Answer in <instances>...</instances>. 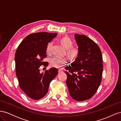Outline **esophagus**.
I'll list each match as a JSON object with an SVG mask.
<instances>
[{
  "label": "esophagus",
  "mask_w": 121,
  "mask_h": 121,
  "mask_svg": "<svg viewBox=\"0 0 121 121\" xmlns=\"http://www.w3.org/2000/svg\"><path fill=\"white\" fill-rule=\"evenodd\" d=\"M62 72H63V71L61 70V69H58V73L60 74V73H61Z\"/></svg>",
  "instance_id": "34e87169"
}]
</instances>
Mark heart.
Instances as JSON below:
<instances>
[{"label": "heart", "instance_id": "b5f03b06", "mask_svg": "<svg viewBox=\"0 0 121 121\" xmlns=\"http://www.w3.org/2000/svg\"><path fill=\"white\" fill-rule=\"evenodd\" d=\"M60 42L63 46L66 48V52L68 56L72 59L77 57L79 54V49L78 47L73 46V41L68 37H64L60 40ZM52 42H49L46 46V52L47 54L52 52ZM50 64L51 66L56 68H61L68 64V60L67 58L54 56L50 58Z\"/></svg>", "mask_w": 121, "mask_h": 121}]
</instances>
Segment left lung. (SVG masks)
Returning <instances> with one entry per match:
<instances>
[{
    "instance_id": "8db88e82",
    "label": "left lung",
    "mask_w": 121,
    "mask_h": 121,
    "mask_svg": "<svg viewBox=\"0 0 121 121\" xmlns=\"http://www.w3.org/2000/svg\"><path fill=\"white\" fill-rule=\"evenodd\" d=\"M79 54L65 67L67 85L71 96L78 101L88 100L95 94L101 82L103 64L97 44L84 35H75Z\"/></svg>"
}]
</instances>
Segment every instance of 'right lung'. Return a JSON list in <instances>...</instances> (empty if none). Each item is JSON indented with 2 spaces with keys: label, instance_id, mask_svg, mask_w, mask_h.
I'll list each match as a JSON object with an SVG mask.
<instances>
[{
  "label": "right lung",
  "instance_id": "add662e5",
  "mask_svg": "<svg viewBox=\"0 0 121 121\" xmlns=\"http://www.w3.org/2000/svg\"><path fill=\"white\" fill-rule=\"evenodd\" d=\"M57 33L38 32L28 35L18 46L15 53L16 72L21 90L34 100L43 97L48 92L51 81L58 74L56 68L46 69L40 73L41 65L45 68L48 62L43 61L46 57V46Z\"/></svg>",
  "mask_w": 121,
  "mask_h": 121
}]
</instances>
